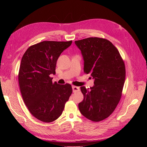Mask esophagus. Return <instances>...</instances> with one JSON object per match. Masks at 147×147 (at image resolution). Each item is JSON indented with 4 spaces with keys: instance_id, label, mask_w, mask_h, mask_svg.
Masks as SVG:
<instances>
[{
    "instance_id": "34e87169",
    "label": "esophagus",
    "mask_w": 147,
    "mask_h": 147,
    "mask_svg": "<svg viewBox=\"0 0 147 147\" xmlns=\"http://www.w3.org/2000/svg\"><path fill=\"white\" fill-rule=\"evenodd\" d=\"M72 90H73V92H77L80 90V88L78 86H72Z\"/></svg>"
}]
</instances>
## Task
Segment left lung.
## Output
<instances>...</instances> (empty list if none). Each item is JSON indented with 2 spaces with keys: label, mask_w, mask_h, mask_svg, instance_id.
<instances>
[{
  "label": "left lung",
  "mask_w": 147,
  "mask_h": 147,
  "mask_svg": "<svg viewBox=\"0 0 147 147\" xmlns=\"http://www.w3.org/2000/svg\"><path fill=\"white\" fill-rule=\"evenodd\" d=\"M75 43L82 52L84 72L91 74L94 84L90 89L80 87L84 98L79 110L92 121H102L113 113L121 99L126 77L124 61L107 39L90 37Z\"/></svg>",
  "instance_id": "left-lung-1"
}]
</instances>
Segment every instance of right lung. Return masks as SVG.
Segmentation results:
<instances>
[{
    "mask_svg": "<svg viewBox=\"0 0 147 147\" xmlns=\"http://www.w3.org/2000/svg\"><path fill=\"white\" fill-rule=\"evenodd\" d=\"M72 41H43L30 46L22 57L18 81L24 104L30 113L45 123L54 121L63 113L72 92L70 84L52 82L56 62Z\"/></svg>",
    "mask_w": 147,
    "mask_h": 147,
    "instance_id": "add662e5",
    "label": "right lung"
}]
</instances>
